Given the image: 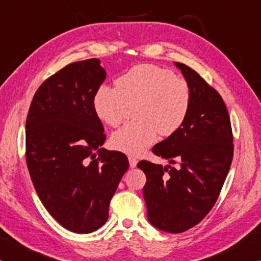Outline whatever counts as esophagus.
Here are the masks:
<instances>
[{
	"label": "esophagus",
	"mask_w": 261,
	"mask_h": 261,
	"mask_svg": "<svg viewBox=\"0 0 261 261\" xmlns=\"http://www.w3.org/2000/svg\"><path fill=\"white\" fill-rule=\"evenodd\" d=\"M128 163H130L131 168H135L137 166V160L134 156H128Z\"/></svg>",
	"instance_id": "1"
}]
</instances>
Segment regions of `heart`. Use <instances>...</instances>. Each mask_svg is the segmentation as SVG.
I'll use <instances>...</instances> for the list:
<instances>
[{
  "mask_svg": "<svg viewBox=\"0 0 261 261\" xmlns=\"http://www.w3.org/2000/svg\"><path fill=\"white\" fill-rule=\"evenodd\" d=\"M190 103L185 80L152 64L131 68L116 80V87H99L93 100L99 119L113 127L123 121L128 107L135 106L136 121L124 125L111 137L112 148L128 155H141L159 134H175L189 114Z\"/></svg>",
  "mask_w": 261,
  "mask_h": 261,
  "instance_id": "b5f03b06",
  "label": "heart"
}]
</instances>
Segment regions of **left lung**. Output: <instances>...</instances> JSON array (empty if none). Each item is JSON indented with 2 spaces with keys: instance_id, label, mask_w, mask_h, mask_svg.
<instances>
[{
  "instance_id": "1",
  "label": "left lung",
  "mask_w": 261,
  "mask_h": 261,
  "mask_svg": "<svg viewBox=\"0 0 261 261\" xmlns=\"http://www.w3.org/2000/svg\"><path fill=\"white\" fill-rule=\"evenodd\" d=\"M191 93L190 111L182 126L152 148L155 155L179 162L178 168L138 162L147 182L143 197L148 220L160 230H189L209 214L230 168L232 133L223 99L201 76L182 63Z\"/></svg>"
}]
</instances>
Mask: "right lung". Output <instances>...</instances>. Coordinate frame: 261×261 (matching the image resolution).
Returning a JSON list of instances; mask_svg holds the SVG:
<instances>
[{
    "instance_id": "obj_1",
    "label": "right lung",
    "mask_w": 261,
    "mask_h": 261,
    "mask_svg": "<svg viewBox=\"0 0 261 261\" xmlns=\"http://www.w3.org/2000/svg\"><path fill=\"white\" fill-rule=\"evenodd\" d=\"M106 79L98 58L71 63L41 83L26 119V162L41 203L68 230L102 227L126 155L106 140L93 100Z\"/></svg>"
}]
</instances>
